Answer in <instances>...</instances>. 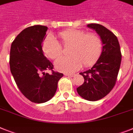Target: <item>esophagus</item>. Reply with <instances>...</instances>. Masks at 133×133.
Wrapping results in <instances>:
<instances>
[{
	"label": "esophagus",
	"mask_w": 133,
	"mask_h": 133,
	"mask_svg": "<svg viewBox=\"0 0 133 133\" xmlns=\"http://www.w3.org/2000/svg\"><path fill=\"white\" fill-rule=\"evenodd\" d=\"M64 75L67 77H73L75 74L74 73H64Z\"/></svg>",
	"instance_id": "esophagus-1"
}]
</instances>
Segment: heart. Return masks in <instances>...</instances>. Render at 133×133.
Returning <instances> with one entry per match:
<instances>
[{"mask_svg": "<svg viewBox=\"0 0 133 133\" xmlns=\"http://www.w3.org/2000/svg\"><path fill=\"white\" fill-rule=\"evenodd\" d=\"M58 37L64 46L71 45L69 50L71 56L60 57L56 61V67L60 71L71 73L82 64L85 67L92 66L101 54V39L95 33L69 29L58 32ZM42 48L45 54L51 59L57 58L63 51L61 43L52 36H48L43 40Z\"/></svg>", "mask_w": 133, "mask_h": 133, "instance_id": "obj_1", "label": "heart"}]
</instances>
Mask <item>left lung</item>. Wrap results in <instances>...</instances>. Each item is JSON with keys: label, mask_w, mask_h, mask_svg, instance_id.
Returning <instances> with one entry per match:
<instances>
[{"label": "left lung", "mask_w": 133, "mask_h": 133, "mask_svg": "<svg viewBox=\"0 0 133 133\" xmlns=\"http://www.w3.org/2000/svg\"><path fill=\"white\" fill-rule=\"evenodd\" d=\"M88 27L95 30L103 44L101 55L92 67L80 73L84 82L77 88L84 99L96 101L105 97L116 85L122 60L119 43L116 35L98 24H90Z\"/></svg>", "instance_id": "1"}]
</instances>
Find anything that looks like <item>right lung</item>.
Returning <instances> with one entry per match:
<instances>
[{
    "label": "right lung",
    "mask_w": 133,
    "mask_h": 133,
    "mask_svg": "<svg viewBox=\"0 0 133 133\" xmlns=\"http://www.w3.org/2000/svg\"><path fill=\"white\" fill-rule=\"evenodd\" d=\"M48 29L41 25L25 28L12 42L10 50V70L15 83L24 96L35 103L51 99L63 77L54 71V65L43 52ZM49 70L51 74L45 73Z\"/></svg>",
    "instance_id": "obj_1"
}]
</instances>
